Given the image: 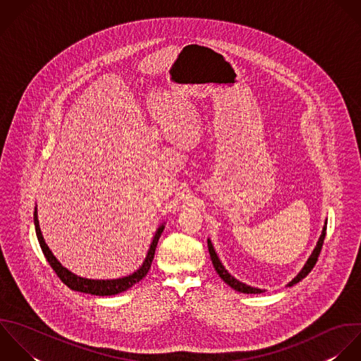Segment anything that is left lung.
Masks as SVG:
<instances>
[{
	"instance_id": "left-lung-1",
	"label": "left lung",
	"mask_w": 361,
	"mask_h": 361,
	"mask_svg": "<svg viewBox=\"0 0 361 361\" xmlns=\"http://www.w3.org/2000/svg\"><path fill=\"white\" fill-rule=\"evenodd\" d=\"M326 225H328V222H325L324 229H322V233H321V236H319V240H318V243H317L314 252L311 253L310 259L307 260V263L304 264V267L301 269V271L287 284V287H293V286H295L297 283H300L301 280H304V279L311 273V270L315 267V264H317V262H318V257H319V253H321V249H322V245H324V240H325V236H326ZM208 250H209V256H211V260H212V264H214L216 273L219 274V277H221L229 287H232L233 290H236V291H239V293H243V294H260V293H264V291H266V290H262V288H256V287L247 286V284L239 281L238 279H235L233 276H231V274L228 273V270L224 267L222 262L219 260V257H218V255H216V252H215V249H214V245H212L211 239H208Z\"/></svg>"
}]
</instances>
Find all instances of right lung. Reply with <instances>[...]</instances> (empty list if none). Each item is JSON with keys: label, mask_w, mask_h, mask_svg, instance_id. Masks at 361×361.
Segmentation results:
<instances>
[{"label": "right lung", "mask_w": 361, "mask_h": 361, "mask_svg": "<svg viewBox=\"0 0 361 361\" xmlns=\"http://www.w3.org/2000/svg\"><path fill=\"white\" fill-rule=\"evenodd\" d=\"M33 222H35V231H36V236L39 240V245L42 247V252L44 255V257L47 259L49 264L51 266V269L54 270V273L57 274V277L73 291H78V293H85V294H91V295H99V297H106V295H116L119 293H123L126 290H129L130 287H133L136 283H139L149 271L153 257H154V252H156V246L157 242L164 231V222L156 229V233L152 239L150 247L147 250V255L142 263V266L132 274L126 276V277H121V279H112V280H92V279H84L80 277L74 273H71L70 270H67L64 266H61V263L54 257V255L51 253V250L49 249V246L46 245L40 226H39V219H37V205L35 207L33 211Z\"/></svg>", "instance_id": "right-lung-1"}]
</instances>
